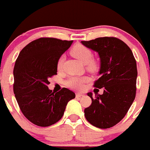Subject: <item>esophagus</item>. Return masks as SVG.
I'll return each mask as SVG.
<instances>
[{
  "instance_id": "esophagus-1",
  "label": "esophagus",
  "mask_w": 150,
  "mask_h": 150,
  "mask_svg": "<svg viewBox=\"0 0 150 150\" xmlns=\"http://www.w3.org/2000/svg\"><path fill=\"white\" fill-rule=\"evenodd\" d=\"M84 95L83 93H76V98H81V97H83Z\"/></svg>"
}]
</instances>
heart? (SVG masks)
Returning a JSON list of instances; mask_svg holds the SVG:
<instances>
[{
  "mask_svg": "<svg viewBox=\"0 0 150 150\" xmlns=\"http://www.w3.org/2000/svg\"><path fill=\"white\" fill-rule=\"evenodd\" d=\"M71 53L74 57L79 60L82 64H86V69L89 71L95 72L99 69V62L95 59H92L93 54L92 50L83 45L78 44L75 45L71 50ZM64 57L61 55L57 62V69L61 70L64 64ZM88 81L86 76H71L66 81V86L76 90H81L84 84Z\"/></svg>",
  "mask_w": 150,
  "mask_h": 150,
  "instance_id": "obj_1",
  "label": "heart"
}]
</instances>
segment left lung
Wrapping results in <instances>:
<instances>
[{
  "label": "left lung",
  "mask_w": 150,
  "mask_h": 150,
  "mask_svg": "<svg viewBox=\"0 0 150 150\" xmlns=\"http://www.w3.org/2000/svg\"><path fill=\"white\" fill-rule=\"evenodd\" d=\"M81 43L98 52L100 77L94 86L104 88L103 95L94 98L87 93L92 104L84 109V115L95 127L108 129L124 118L135 99L137 62L130 47L118 38L104 37Z\"/></svg>",
  "instance_id": "8db88e82"
}]
</instances>
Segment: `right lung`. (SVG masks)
<instances>
[{"instance_id": "right-lung-1", "label": "right lung", "mask_w": 150, "mask_h": 150, "mask_svg": "<svg viewBox=\"0 0 150 150\" xmlns=\"http://www.w3.org/2000/svg\"><path fill=\"white\" fill-rule=\"evenodd\" d=\"M72 40L41 38L31 42L19 52L13 69V92L23 115L37 126L57 123L75 93L67 88L54 92L48 79L57 74V62Z\"/></svg>"}]
</instances>
